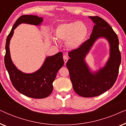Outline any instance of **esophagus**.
Wrapping results in <instances>:
<instances>
[{"instance_id": "34e87169", "label": "esophagus", "mask_w": 126, "mask_h": 126, "mask_svg": "<svg viewBox=\"0 0 126 126\" xmlns=\"http://www.w3.org/2000/svg\"><path fill=\"white\" fill-rule=\"evenodd\" d=\"M63 60H64V62H65V63L66 64V63H67V61H68V57L66 56V55H64V56H63Z\"/></svg>"}]
</instances>
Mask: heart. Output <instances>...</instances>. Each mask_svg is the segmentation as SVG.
<instances>
[{
    "instance_id": "heart-1",
    "label": "heart",
    "mask_w": 126,
    "mask_h": 126,
    "mask_svg": "<svg viewBox=\"0 0 126 126\" xmlns=\"http://www.w3.org/2000/svg\"><path fill=\"white\" fill-rule=\"evenodd\" d=\"M55 34L59 40L66 41L65 45L68 49L76 50L85 41L88 34V29L81 22L65 23L57 27Z\"/></svg>"
}]
</instances>
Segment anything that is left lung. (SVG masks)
<instances>
[{"label": "left lung", "mask_w": 126, "mask_h": 126, "mask_svg": "<svg viewBox=\"0 0 126 126\" xmlns=\"http://www.w3.org/2000/svg\"><path fill=\"white\" fill-rule=\"evenodd\" d=\"M89 18L94 24L90 38L78 49L68 53L70 58L66 63L74 91L84 97L100 95L111 88L116 81L121 63L118 37L111 26L99 16ZM100 37L109 43L110 57L103 68L93 72L85 58L94 42Z\"/></svg>", "instance_id": "obj_1"}]
</instances>
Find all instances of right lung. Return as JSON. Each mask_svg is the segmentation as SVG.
Segmentation results:
<instances>
[{"label":"right lung","instance_id":"add662e5","mask_svg":"<svg viewBox=\"0 0 126 126\" xmlns=\"http://www.w3.org/2000/svg\"><path fill=\"white\" fill-rule=\"evenodd\" d=\"M42 21L43 18L37 15L20 16L7 36L6 44L4 64L12 84L20 94L34 99H43L51 94L53 89V82L57 73L64 64L63 53L59 52L54 56L47 57L38 70L32 73H25L18 69L12 61L9 45L14 30L18 25L21 23L40 25Z\"/></svg>","mask_w":126,"mask_h":126}]
</instances>
